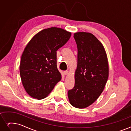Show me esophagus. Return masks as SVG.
Masks as SVG:
<instances>
[{
  "instance_id": "34e87169",
  "label": "esophagus",
  "mask_w": 131,
  "mask_h": 131,
  "mask_svg": "<svg viewBox=\"0 0 131 131\" xmlns=\"http://www.w3.org/2000/svg\"><path fill=\"white\" fill-rule=\"evenodd\" d=\"M64 75H67L68 74H69V71H64Z\"/></svg>"
}]
</instances>
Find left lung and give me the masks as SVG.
<instances>
[{"label":"left lung","mask_w":131,"mask_h":131,"mask_svg":"<svg viewBox=\"0 0 131 131\" xmlns=\"http://www.w3.org/2000/svg\"><path fill=\"white\" fill-rule=\"evenodd\" d=\"M78 48L75 85L68 91L71 104L79 109L92 104L103 92L109 77V64L104 48L92 34H74Z\"/></svg>","instance_id":"obj_1"}]
</instances>
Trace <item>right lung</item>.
Instances as JSON below:
<instances>
[{
  "label": "right lung",
  "instance_id": "1",
  "mask_svg": "<svg viewBox=\"0 0 131 131\" xmlns=\"http://www.w3.org/2000/svg\"><path fill=\"white\" fill-rule=\"evenodd\" d=\"M71 32L60 28L44 29L34 36L22 53L20 74L27 94L41 100L47 97L61 75L57 66V51L69 40Z\"/></svg>",
  "mask_w": 131,
  "mask_h": 131
}]
</instances>
